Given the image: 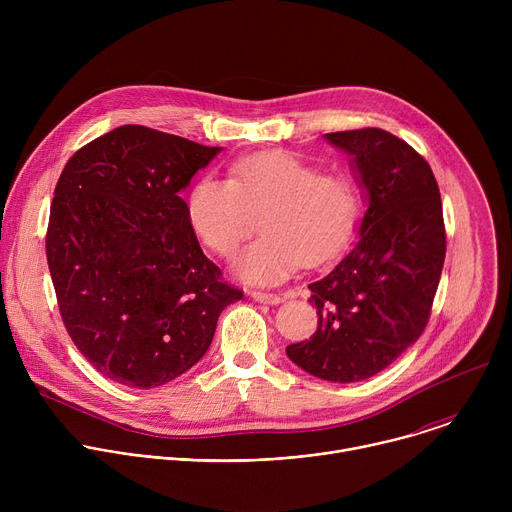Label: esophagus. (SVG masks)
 I'll return each mask as SVG.
<instances>
[{"instance_id": "1", "label": "esophagus", "mask_w": 512, "mask_h": 512, "mask_svg": "<svg viewBox=\"0 0 512 512\" xmlns=\"http://www.w3.org/2000/svg\"><path fill=\"white\" fill-rule=\"evenodd\" d=\"M249 296L259 302V304H269V306H277L283 302V298H279L277 294H265V291H249Z\"/></svg>"}]
</instances>
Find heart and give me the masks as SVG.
I'll return each mask as SVG.
<instances>
[{"mask_svg":"<svg viewBox=\"0 0 512 512\" xmlns=\"http://www.w3.org/2000/svg\"><path fill=\"white\" fill-rule=\"evenodd\" d=\"M358 216L352 184L289 152H263L231 166V178H198L186 196L194 235L214 253L231 255L257 229L265 237L235 259L251 283H279L302 261L328 263L350 241Z\"/></svg>","mask_w":512,"mask_h":512,"instance_id":"obj_1","label":"heart"}]
</instances>
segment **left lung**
Segmentation results:
<instances>
[{
	"label": "left lung",
	"mask_w": 512,
	"mask_h": 512,
	"mask_svg": "<svg viewBox=\"0 0 512 512\" xmlns=\"http://www.w3.org/2000/svg\"><path fill=\"white\" fill-rule=\"evenodd\" d=\"M324 139L350 156L367 210L352 249L308 285L318 330L285 352L318 379L356 383L425 330L446 259L444 212L429 164L403 139L377 127Z\"/></svg>",
	"instance_id": "1"
}]
</instances>
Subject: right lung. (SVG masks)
<instances>
[{
	"label": "right lung",
	"instance_id": "right-lung-1",
	"mask_svg": "<svg viewBox=\"0 0 512 512\" xmlns=\"http://www.w3.org/2000/svg\"><path fill=\"white\" fill-rule=\"evenodd\" d=\"M221 150L121 125L60 174L46 235L60 316L93 369L119 385L184 375L243 298L202 253L180 196Z\"/></svg>",
	"mask_w": 512,
	"mask_h": 512
}]
</instances>
